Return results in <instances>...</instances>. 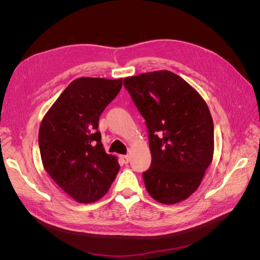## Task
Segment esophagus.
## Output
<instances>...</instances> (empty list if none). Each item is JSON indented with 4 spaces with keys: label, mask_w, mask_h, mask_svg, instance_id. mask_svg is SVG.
<instances>
[{
    "label": "esophagus",
    "mask_w": 260,
    "mask_h": 260,
    "mask_svg": "<svg viewBox=\"0 0 260 260\" xmlns=\"http://www.w3.org/2000/svg\"><path fill=\"white\" fill-rule=\"evenodd\" d=\"M120 159L122 160L123 164H128L130 161V157L128 155H121L120 156Z\"/></svg>",
    "instance_id": "obj_1"
}]
</instances>
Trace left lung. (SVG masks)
I'll return each mask as SVG.
<instances>
[{
  "label": "left lung",
  "mask_w": 260,
  "mask_h": 260,
  "mask_svg": "<svg viewBox=\"0 0 260 260\" xmlns=\"http://www.w3.org/2000/svg\"><path fill=\"white\" fill-rule=\"evenodd\" d=\"M124 88L145 119L151 167L143 172L148 194L171 205L200 186L214 155V122L206 102L168 70L124 78Z\"/></svg>",
  "instance_id": "1"
}]
</instances>
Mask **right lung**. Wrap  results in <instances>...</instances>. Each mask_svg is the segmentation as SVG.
<instances>
[{
    "label": "right lung",
    "mask_w": 260,
    "mask_h": 260,
    "mask_svg": "<svg viewBox=\"0 0 260 260\" xmlns=\"http://www.w3.org/2000/svg\"><path fill=\"white\" fill-rule=\"evenodd\" d=\"M122 79L82 77L74 80L45 114L39 130L43 167L76 202H95L107 193L119 164L106 154L99 119L117 96Z\"/></svg>",
    "instance_id": "1"
}]
</instances>
